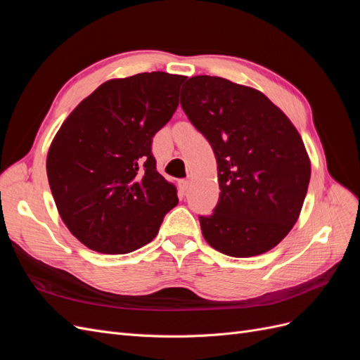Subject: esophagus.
Returning a JSON list of instances; mask_svg holds the SVG:
<instances>
[{
    "label": "esophagus",
    "mask_w": 360,
    "mask_h": 360,
    "mask_svg": "<svg viewBox=\"0 0 360 360\" xmlns=\"http://www.w3.org/2000/svg\"><path fill=\"white\" fill-rule=\"evenodd\" d=\"M177 186H179V192L181 195H184V193H186L188 188H189V181L186 179H181V180L177 181Z\"/></svg>",
    "instance_id": "34e87169"
}]
</instances>
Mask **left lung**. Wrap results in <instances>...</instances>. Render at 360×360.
<instances>
[{
    "instance_id": "obj_1",
    "label": "left lung",
    "mask_w": 360,
    "mask_h": 360,
    "mask_svg": "<svg viewBox=\"0 0 360 360\" xmlns=\"http://www.w3.org/2000/svg\"><path fill=\"white\" fill-rule=\"evenodd\" d=\"M180 103L209 141L219 201L200 216L205 242L230 257L267 252L297 222L311 160L297 129L261 91L219 76H192Z\"/></svg>"
}]
</instances>
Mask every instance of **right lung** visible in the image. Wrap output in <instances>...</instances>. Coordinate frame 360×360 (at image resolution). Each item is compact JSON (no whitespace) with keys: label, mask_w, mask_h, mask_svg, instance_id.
Listing matches in <instances>:
<instances>
[{"label":"right lung","mask_w":360,"mask_h":360,"mask_svg":"<svg viewBox=\"0 0 360 360\" xmlns=\"http://www.w3.org/2000/svg\"><path fill=\"white\" fill-rule=\"evenodd\" d=\"M186 76L110 79L75 108L53 136L46 172L69 231L101 254H127L156 237L179 202L156 169L151 139L179 106Z\"/></svg>","instance_id":"right-lung-1"}]
</instances>
